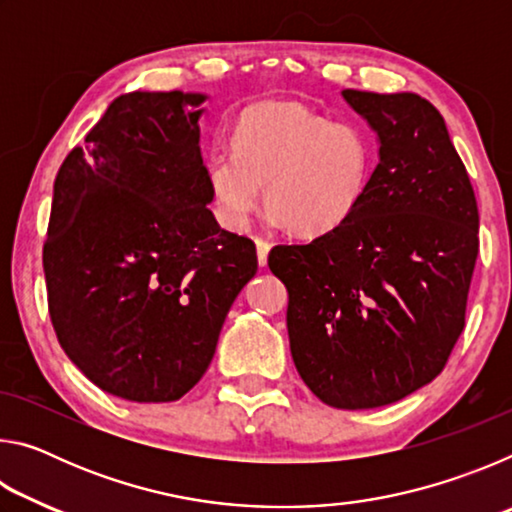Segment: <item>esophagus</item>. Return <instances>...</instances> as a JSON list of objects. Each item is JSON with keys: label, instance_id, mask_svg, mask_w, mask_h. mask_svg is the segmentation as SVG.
<instances>
[{"label": "esophagus", "instance_id": "obj_1", "mask_svg": "<svg viewBox=\"0 0 512 512\" xmlns=\"http://www.w3.org/2000/svg\"><path fill=\"white\" fill-rule=\"evenodd\" d=\"M255 246H257V259H259V266H266L268 262V250H271V244H268L266 239H255Z\"/></svg>", "mask_w": 512, "mask_h": 512}]
</instances>
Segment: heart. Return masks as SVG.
<instances>
[{"instance_id":"heart-1","label":"heart","mask_w":512,"mask_h":512,"mask_svg":"<svg viewBox=\"0 0 512 512\" xmlns=\"http://www.w3.org/2000/svg\"><path fill=\"white\" fill-rule=\"evenodd\" d=\"M375 137L296 101H264L239 117L232 155L216 153L207 176L223 221L241 228L264 189L266 212L296 237L339 230L366 194Z\"/></svg>"}]
</instances>
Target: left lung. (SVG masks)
<instances>
[{
	"label": "left lung",
	"mask_w": 512,
	"mask_h": 512,
	"mask_svg": "<svg viewBox=\"0 0 512 512\" xmlns=\"http://www.w3.org/2000/svg\"><path fill=\"white\" fill-rule=\"evenodd\" d=\"M379 135V164L348 221L280 244L291 357L334 409L393 404L436 379L465 327L479 207L445 119L413 92L343 90Z\"/></svg>",
	"instance_id": "8db88e82"
}]
</instances>
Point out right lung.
<instances>
[{
  "label": "right lung",
  "instance_id": "1",
  "mask_svg": "<svg viewBox=\"0 0 512 512\" xmlns=\"http://www.w3.org/2000/svg\"><path fill=\"white\" fill-rule=\"evenodd\" d=\"M203 94L131 92L60 164L42 266L54 332L92 384L173 402L198 384L223 320L257 273L223 230L194 110Z\"/></svg>",
  "mask_w": 512,
  "mask_h": 512
}]
</instances>
